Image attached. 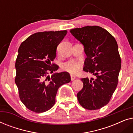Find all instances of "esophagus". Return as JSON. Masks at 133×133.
Here are the masks:
<instances>
[{
	"instance_id": "34e87169",
	"label": "esophagus",
	"mask_w": 133,
	"mask_h": 133,
	"mask_svg": "<svg viewBox=\"0 0 133 133\" xmlns=\"http://www.w3.org/2000/svg\"><path fill=\"white\" fill-rule=\"evenodd\" d=\"M70 76H71V81H74V80L76 79V77L73 75H71Z\"/></svg>"
}]
</instances>
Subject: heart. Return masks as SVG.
Wrapping results in <instances>:
<instances>
[{"label": "heart", "mask_w": 133, "mask_h": 133, "mask_svg": "<svg viewBox=\"0 0 133 133\" xmlns=\"http://www.w3.org/2000/svg\"><path fill=\"white\" fill-rule=\"evenodd\" d=\"M82 66V63L73 60H70L63 63L62 68L64 71L70 72L71 74H77Z\"/></svg>", "instance_id": "1"}]
</instances>
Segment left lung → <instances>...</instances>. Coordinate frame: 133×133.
I'll return each mask as SVG.
<instances>
[{
    "instance_id": "8db88e82",
    "label": "left lung",
    "mask_w": 133,
    "mask_h": 133,
    "mask_svg": "<svg viewBox=\"0 0 133 133\" xmlns=\"http://www.w3.org/2000/svg\"><path fill=\"white\" fill-rule=\"evenodd\" d=\"M84 46L87 57L83 71L96 79L82 78L83 88L77 97L80 105L89 110L102 108L110 102L118 83L121 59L115 38L99 26H86L70 30Z\"/></svg>"
}]
</instances>
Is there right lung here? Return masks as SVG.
<instances>
[{
  "mask_svg": "<svg viewBox=\"0 0 133 133\" xmlns=\"http://www.w3.org/2000/svg\"><path fill=\"white\" fill-rule=\"evenodd\" d=\"M66 33V30L36 32L20 45L15 64V83L22 102L32 111L39 113L51 108L59 87L70 82L68 72L48 75L59 68L51 62Z\"/></svg>",
  "mask_w": 133,
  "mask_h": 133,
  "instance_id": "1",
  "label": "right lung"
}]
</instances>
